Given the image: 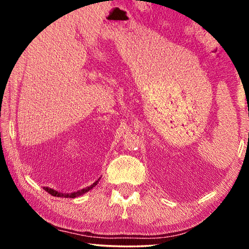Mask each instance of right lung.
I'll list each match as a JSON object with an SVG mask.
<instances>
[{
  "label": "right lung",
  "instance_id": "right-lung-1",
  "mask_svg": "<svg viewBox=\"0 0 249 249\" xmlns=\"http://www.w3.org/2000/svg\"><path fill=\"white\" fill-rule=\"evenodd\" d=\"M100 179H101V178H100ZM100 179L96 180L93 184H91V185H89V187L84 188V189H82V190H79V191H77V192L61 193V192H58V191H56V190H53V189H52V188L44 187V189H45V191H47V192L49 193V195H52V196H58V197H59V196H60V197H77V196H79L84 195V193H87L88 191H90L92 188L95 187V185L99 183V180H100Z\"/></svg>",
  "mask_w": 249,
  "mask_h": 249
}]
</instances>
